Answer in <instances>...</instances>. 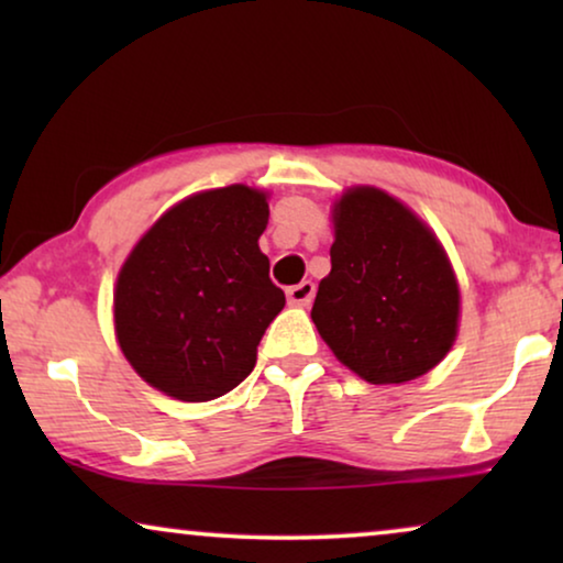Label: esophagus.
<instances>
[{"label": "esophagus", "mask_w": 563, "mask_h": 563, "mask_svg": "<svg viewBox=\"0 0 563 563\" xmlns=\"http://www.w3.org/2000/svg\"><path fill=\"white\" fill-rule=\"evenodd\" d=\"M312 297H314V284L312 282H299V284H295V287L287 289L289 305H295V307H307L312 302Z\"/></svg>", "instance_id": "obj_1"}]
</instances>
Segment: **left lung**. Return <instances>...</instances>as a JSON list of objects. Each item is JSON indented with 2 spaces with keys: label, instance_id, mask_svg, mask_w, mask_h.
<instances>
[{
  "label": "left lung",
  "instance_id": "8db88e82",
  "mask_svg": "<svg viewBox=\"0 0 563 563\" xmlns=\"http://www.w3.org/2000/svg\"><path fill=\"white\" fill-rule=\"evenodd\" d=\"M312 322L361 379H418L456 338V276L435 235L402 202L372 187L351 189L335 205L330 274Z\"/></svg>",
  "mask_w": 563,
  "mask_h": 563
}]
</instances>
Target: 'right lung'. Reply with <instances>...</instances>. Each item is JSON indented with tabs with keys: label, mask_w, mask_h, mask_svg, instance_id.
Listing matches in <instances>:
<instances>
[{
	"label": "right lung",
	"mask_w": 563,
	"mask_h": 563,
	"mask_svg": "<svg viewBox=\"0 0 563 563\" xmlns=\"http://www.w3.org/2000/svg\"><path fill=\"white\" fill-rule=\"evenodd\" d=\"M266 222V197L233 184L172 207L130 253L114 330L151 387L207 402L253 372L261 338L287 302L258 249Z\"/></svg>",
	"instance_id": "1"
}]
</instances>
